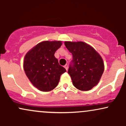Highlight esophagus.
Segmentation results:
<instances>
[{
    "label": "esophagus",
    "instance_id": "esophagus-1",
    "mask_svg": "<svg viewBox=\"0 0 126 126\" xmlns=\"http://www.w3.org/2000/svg\"><path fill=\"white\" fill-rule=\"evenodd\" d=\"M64 67L65 69H66V70H67V69H68V65L67 64H65L64 66Z\"/></svg>",
    "mask_w": 126,
    "mask_h": 126
}]
</instances>
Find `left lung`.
Instances as JSON below:
<instances>
[{
  "instance_id": "obj_1",
  "label": "left lung",
  "mask_w": 126,
  "mask_h": 126,
  "mask_svg": "<svg viewBox=\"0 0 126 126\" xmlns=\"http://www.w3.org/2000/svg\"><path fill=\"white\" fill-rule=\"evenodd\" d=\"M65 46L72 54L68 73L75 87L89 91L98 84L104 70L103 60L91 46L83 42L66 41Z\"/></svg>"
}]
</instances>
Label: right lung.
Listing matches in <instances>:
<instances>
[{"label":"right lung","instance_id":"obj_1","mask_svg":"<svg viewBox=\"0 0 126 126\" xmlns=\"http://www.w3.org/2000/svg\"><path fill=\"white\" fill-rule=\"evenodd\" d=\"M61 46L62 42L59 41H43L25 55L24 69L26 75L39 90H53L58 85L60 76L66 72L54 56Z\"/></svg>","mask_w":126,"mask_h":126}]
</instances>
